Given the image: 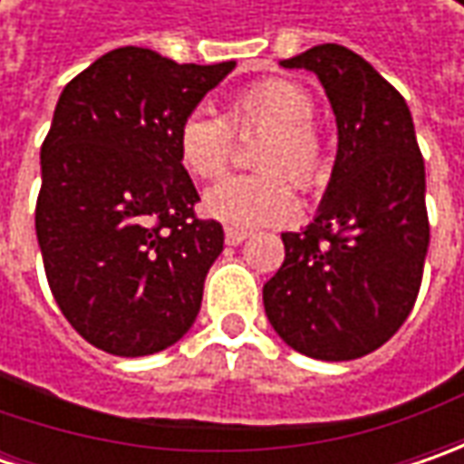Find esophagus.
Instances as JSON below:
<instances>
[{"instance_id": "obj_1", "label": "esophagus", "mask_w": 464, "mask_h": 464, "mask_svg": "<svg viewBox=\"0 0 464 464\" xmlns=\"http://www.w3.org/2000/svg\"><path fill=\"white\" fill-rule=\"evenodd\" d=\"M247 237H250V232H245V229H232V227H227V232H224L227 245H242Z\"/></svg>"}]
</instances>
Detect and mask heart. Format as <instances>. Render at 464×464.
Here are the masks:
<instances>
[{"mask_svg":"<svg viewBox=\"0 0 464 464\" xmlns=\"http://www.w3.org/2000/svg\"><path fill=\"white\" fill-rule=\"evenodd\" d=\"M310 92L289 80H266L229 100L227 118L206 108L178 126V157L193 178L222 175L232 157V131H266L256 154L260 175L224 178L204 193V214L232 229L286 224L299 201L286 174L302 188L323 178V147L314 134Z\"/></svg>","mask_w":464,"mask_h":464,"instance_id":"b5f03b06","label":"heart"}]
</instances>
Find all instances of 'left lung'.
<instances>
[{"instance_id":"left-lung-1","label":"left lung","mask_w":464,"mask_h":464,"mask_svg":"<svg viewBox=\"0 0 464 464\" xmlns=\"http://www.w3.org/2000/svg\"><path fill=\"white\" fill-rule=\"evenodd\" d=\"M281 66L325 87L338 152L314 219L281 235L286 258L263 307L286 346L351 362L387 343L416 304L429 250L423 157L401 92L346 45H314Z\"/></svg>"}]
</instances>
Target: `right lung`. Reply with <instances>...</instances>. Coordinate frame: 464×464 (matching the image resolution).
I'll return each instance as SVG.
<instances>
[{
  "instance_id": "add662e5",
  "label": "right lung",
  "mask_w": 464,
  "mask_h": 464,
  "mask_svg": "<svg viewBox=\"0 0 464 464\" xmlns=\"http://www.w3.org/2000/svg\"><path fill=\"white\" fill-rule=\"evenodd\" d=\"M235 62L108 51L63 87L41 147L35 235L63 317L113 356H150L196 323L224 229L198 219L178 126Z\"/></svg>"
}]
</instances>
